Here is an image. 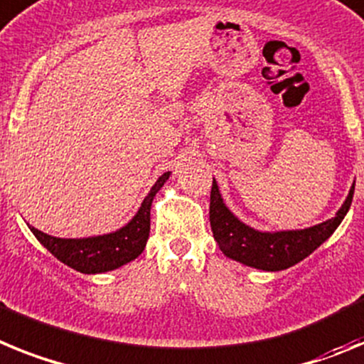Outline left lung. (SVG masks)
<instances>
[{"label":"left lung","mask_w":364,"mask_h":364,"mask_svg":"<svg viewBox=\"0 0 364 364\" xmlns=\"http://www.w3.org/2000/svg\"><path fill=\"white\" fill-rule=\"evenodd\" d=\"M353 188H355V183L350 188L348 198L344 200L331 220L322 221L318 225L308 227V229L264 232V230L245 225L230 213L229 207L223 203L216 179H213L208 214H210L214 240L227 258H232L240 264L264 271L287 269L309 257L333 235V230L341 225V221L344 220L352 205Z\"/></svg>","instance_id":"obj_1"}]
</instances>
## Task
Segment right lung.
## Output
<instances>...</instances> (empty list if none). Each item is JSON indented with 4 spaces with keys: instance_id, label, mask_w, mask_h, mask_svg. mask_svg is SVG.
Listing matches in <instances>:
<instances>
[{
    "instance_id": "1",
    "label": "right lung",
    "mask_w": 364,
    "mask_h": 364,
    "mask_svg": "<svg viewBox=\"0 0 364 364\" xmlns=\"http://www.w3.org/2000/svg\"><path fill=\"white\" fill-rule=\"evenodd\" d=\"M168 178L170 172H164L157 179L139 207L137 214L115 232L90 236V238H56L31 225L29 229L50 255H55L71 269H77L84 274L113 271L135 260L146 247V240L150 236L151 201Z\"/></svg>"
}]
</instances>
